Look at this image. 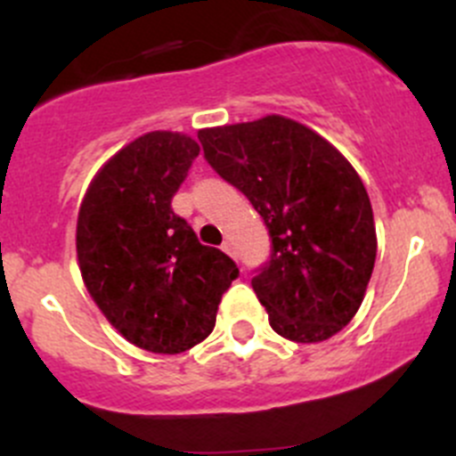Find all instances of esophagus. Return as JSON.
<instances>
[{"label": "esophagus", "instance_id": "1", "mask_svg": "<svg viewBox=\"0 0 456 456\" xmlns=\"http://www.w3.org/2000/svg\"><path fill=\"white\" fill-rule=\"evenodd\" d=\"M223 251H224V254L232 256V257H238V256H236V247H233L232 240H224V242H223Z\"/></svg>", "mask_w": 456, "mask_h": 456}]
</instances>
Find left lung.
<instances>
[{"mask_svg":"<svg viewBox=\"0 0 456 456\" xmlns=\"http://www.w3.org/2000/svg\"><path fill=\"white\" fill-rule=\"evenodd\" d=\"M205 160L265 220L271 254L251 287L282 338L314 344L364 300L377 238L364 183L309 127L284 117L200 130Z\"/></svg>","mask_w":456,"mask_h":456,"instance_id":"left-lung-1","label":"left lung"}]
</instances>
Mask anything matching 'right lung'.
I'll use <instances>...</instances> for the list:
<instances>
[{
    "label": "right lung",
    "instance_id": "1",
    "mask_svg": "<svg viewBox=\"0 0 456 456\" xmlns=\"http://www.w3.org/2000/svg\"><path fill=\"white\" fill-rule=\"evenodd\" d=\"M199 151L178 132L132 141L96 174L77 220V256L92 300L127 342L151 353L174 355L202 342L240 273L172 209Z\"/></svg>",
    "mask_w": 456,
    "mask_h": 456
}]
</instances>
